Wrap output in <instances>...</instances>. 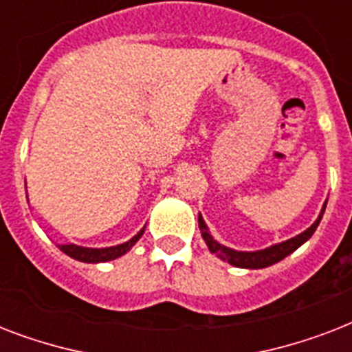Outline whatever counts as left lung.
Listing matches in <instances>:
<instances>
[{
    "mask_svg": "<svg viewBox=\"0 0 352 352\" xmlns=\"http://www.w3.org/2000/svg\"><path fill=\"white\" fill-rule=\"evenodd\" d=\"M325 206H327V204H323L322 214H320V217L316 219V223H314L311 228H307L303 234L296 235V237H292V239H289V241H285V243H279V245H274V246H270V248H265V250H259V252H237V250H232V248H226V246L219 245V243H217V241H215L214 237L210 235L208 228H206V225H204V221L201 215H199V228H201L203 239L206 241V245H208L210 252L217 254L221 259H225V261H228L230 265H234V267H239V268H265V267H270V265H274V263L281 261V259H285V257L289 256V254H292L296 248H300V246L303 245V243H305V241L309 239L312 234H314V230H316L318 225H320V221H322L323 212H325Z\"/></svg>",
    "mask_w": 352,
    "mask_h": 352,
    "instance_id": "left-lung-1",
    "label": "left lung"
}]
</instances>
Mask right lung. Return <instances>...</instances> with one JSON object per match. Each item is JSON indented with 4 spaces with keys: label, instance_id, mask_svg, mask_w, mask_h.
Segmentation results:
<instances>
[{
    "label": "right lung",
    "instance_id": "add662e5",
    "mask_svg": "<svg viewBox=\"0 0 352 352\" xmlns=\"http://www.w3.org/2000/svg\"><path fill=\"white\" fill-rule=\"evenodd\" d=\"M144 234V228L138 232L133 239H129L124 245L118 246H109V248H84V246H76V245H60V250L63 254H67L73 259H78V261L84 263H104V261H111V259H117V257L124 256L129 248H131L138 239L140 235Z\"/></svg>",
    "mask_w": 352,
    "mask_h": 352
}]
</instances>
